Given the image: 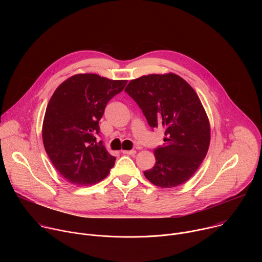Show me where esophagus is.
<instances>
[{
  "mask_svg": "<svg viewBox=\"0 0 262 262\" xmlns=\"http://www.w3.org/2000/svg\"><path fill=\"white\" fill-rule=\"evenodd\" d=\"M123 155H135L136 150H122Z\"/></svg>",
  "mask_w": 262,
  "mask_h": 262,
  "instance_id": "1",
  "label": "esophagus"
}]
</instances>
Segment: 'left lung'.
<instances>
[{
	"label": "left lung",
	"mask_w": 262,
	"mask_h": 262,
	"mask_svg": "<svg viewBox=\"0 0 262 262\" xmlns=\"http://www.w3.org/2000/svg\"><path fill=\"white\" fill-rule=\"evenodd\" d=\"M125 92L138 103L148 124L163 128L164 145L155 150L156 165L145 177L161 188L188 181L208 151L210 126L195 90L175 73L132 80Z\"/></svg>",
	"instance_id": "1"
}]
</instances>
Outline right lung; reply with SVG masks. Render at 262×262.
Listing matches in <instances>:
<instances>
[{
    "mask_svg": "<svg viewBox=\"0 0 262 262\" xmlns=\"http://www.w3.org/2000/svg\"><path fill=\"white\" fill-rule=\"evenodd\" d=\"M126 83L94 73L74 74L51 97L42 124L43 145L57 171L70 183L95 184L114 167L116 158L96 136L106 103Z\"/></svg>",
    "mask_w": 262,
    "mask_h": 262,
    "instance_id": "obj_1",
    "label": "right lung"
}]
</instances>
